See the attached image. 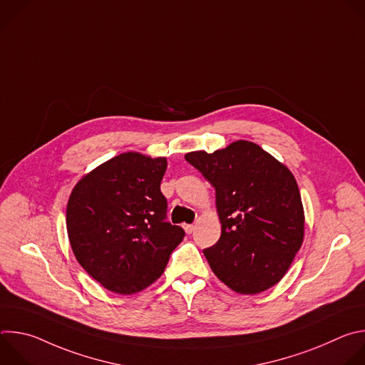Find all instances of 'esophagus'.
<instances>
[{
	"label": "esophagus",
	"mask_w": 365,
	"mask_h": 365,
	"mask_svg": "<svg viewBox=\"0 0 365 365\" xmlns=\"http://www.w3.org/2000/svg\"><path fill=\"white\" fill-rule=\"evenodd\" d=\"M183 228H185L186 234H192V232H193V230H195L193 224H185V225H183Z\"/></svg>",
	"instance_id": "obj_1"
}]
</instances>
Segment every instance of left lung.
<instances>
[{"mask_svg": "<svg viewBox=\"0 0 365 365\" xmlns=\"http://www.w3.org/2000/svg\"><path fill=\"white\" fill-rule=\"evenodd\" d=\"M215 187L218 242L203 254L215 276L241 294L279 283L303 242L304 214L292 172L262 147L238 140L185 155Z\"/></svg>", "mask_w": 365, "mask_h": 365, "instance_id": "8db88e82", "label": "left lung"}]
</instances>
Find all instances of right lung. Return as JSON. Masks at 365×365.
<instances>
[{
    "mask_svg": "<svg viewBox=\"0 0 365 365\" xmlns=\"http://www.w3.org/2000/svg\"><path fill=\"white\" fill-rule=\"evenodd\" d=\"M168 162L123 153L73 187L66 227L79 264L103 287L137 293L158 280L185 237L168 218L160 190Z\"/></svg>",
    "mask_w": 365,
    "mask_h": 365,
    "instance_id": "right-lung-1",
    "label": "right lung"
}]
</instances>
